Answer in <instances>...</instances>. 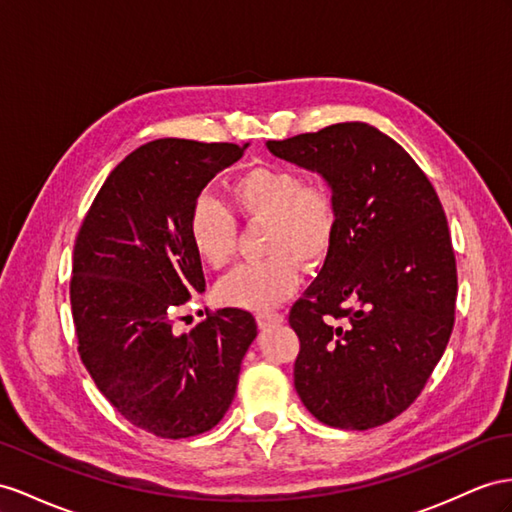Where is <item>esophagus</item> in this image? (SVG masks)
<instances>
[{"label": "esophagus", "mask_w": 512, "mask_h": 512, "mask_svg": "<svg viewBox=\"0 0 512 512\" xmlns=\"http://www.w3.org/2000/svg\"><path fill=\"white\" fill-rule=\"evenodd\" d=\"M283 316L281 313H259L257 316V324H259V329H268V326H279V324H283Z\"/></svg>", "instance_id": "34e87169"}]
</instances>
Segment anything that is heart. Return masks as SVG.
<instances>
[{
  "mask_svg": "<svg viewBox=\"0 0 512 512\" xmlns=\"http://www.w3.org/2000/svg\"><path fill=\"white\" fill-rule=\"evenodd\" d=\"M227 207L201 196L190 207L188 238L209 268H222L233 255L235 218L264 222L261 251L222 277L216 296L222 305L266 313L279 307L300 281L298 264L318 266L329 257L339 229L335 192L324 181H303L296 170L255 166L227 186Z\"/></svg>",
  "mask_w": 512,
  "mask_h": 512,
  "instance_id": "b5f03b06",
  "label": "heart"
}]
</instances>
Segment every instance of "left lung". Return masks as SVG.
Masks as SVG:
<instances>
[{
    "label": "left lung",
    "instance_id": "left-lung-1",
    "mask_svg": "<svg viewBox=\"0 0 512 512\" xmlns=\"http://www.w3.org/2000/svg\"><path fill=\"white\" fill-rule=\"evenodd\" d=\"M335 192L337 238L290 311L294 387L322 424L381 426L409 409L450 342L456 259L439 196L413 157L368 123L268 140Z\"/></svg>",
    "mask_w": 512,
    "mask_h": 512
}]
</instances>
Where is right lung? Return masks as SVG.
I'll use <instances>...</instances> for the list:
<instances>
[{
  "label": "right lung",
  "mask_w": 512,
  "mask_h": 512,
  "mask_svg": "<svg viewBox=\"0 0 512 512\" xmlns=\"http://www.w3.org/2000/svg\"><path fill=\"white\" fill-rule=\"evenodd\" d=\"M248 144L160 138L131 151L97 192L73 248L77 350L116 411L162 439L212 430L227 413L257 337L242 309H218L190 333L175 311L205 292L188 214Z\"/></svg>",
  "instance_id": "right-lung-1"
}]
</instances>
